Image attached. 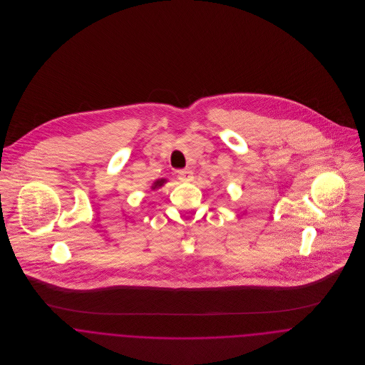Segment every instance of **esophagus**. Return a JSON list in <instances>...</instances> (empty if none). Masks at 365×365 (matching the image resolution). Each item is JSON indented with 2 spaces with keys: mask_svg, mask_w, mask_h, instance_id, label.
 <instances>
[{
  "mask_svg": "<svg viewBox=\"0 0 365 365\" xmlns=\"http://www.w3.org/2000/svg\"><path fill=\"white\" fill-rule=\"evenodd\" d=\"M177 175H178V180H181V181H184V182L192 181V178H194V173H192L190 168L178 170V171H177Z\"/></svg>",
  "mask_w": 365,
  "mask_h": 365,
  "instance_id": "obj_1",
  "label": "esophagus"
}]
</instances>
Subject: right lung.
<instances>
[{
	"label": "right lung",
	"instance_id": "right-lung-1",
	"mask_svg": "<svg viewBox=\"0 0 365 365\" xmlns=\"http://www.w3.org/2000/svg\"><path fill=\"white\" fill-rule=\"evenodd\" d=\"M164 182H165V180H158V181H156V182L153 184V187H152V188H153V190H156L158 187H161Z\"/></svg>",
	"mask_w": 365,
	"mask_h": 365
}]
</instances>
